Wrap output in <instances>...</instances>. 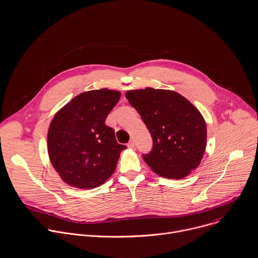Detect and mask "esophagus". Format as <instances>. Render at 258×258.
I'll return each mask as SVG.
<instances>
[{"label":"esophagus","mask_w":258,"mask_h":258,"mask_svg":"<svg viewBox=\"0 0 258 258\" xmlns=\"http://www.w3.org/2000/svg\"><path fill=\"white\" fill-rule=\"evenodd\" d=\"M127 147H128L129 149H134V147H135V146H134V141L131 140V141L129 142V144L127 145Z\"/></svg>","instance_id":"esophagus-1"}]
</instances>
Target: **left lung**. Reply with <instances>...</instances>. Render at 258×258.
<instances>
[{"mask_svg": "<svg viewBox=\"0 0 258 258\" xmlns=\"http://www.w3.org/2000/svg\"><path fill=\"white\" fill-rule=\"evenodd\" d=\"M129 103L147 125L153 149L142 155L155 173L170 179L187 176L202 161L206 122L186 98L171 90L146 88L126 92Z\"/></svg>", "mask_w": 258, "mask_h": 258, "instance_id": "left-lung-1", "label": "left lung"}]
</instances>
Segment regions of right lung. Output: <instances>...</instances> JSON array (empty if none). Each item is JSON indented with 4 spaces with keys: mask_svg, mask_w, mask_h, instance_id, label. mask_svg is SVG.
<instances>
[{
    "mask_svg": "<svg viewBox=\"0 0 258 258\" xmlns=\"http://www.w3.org/2000/svg\"><path fill=\"white\" fill-rule=\"evenodd\" d=\"M120 97L119 91L91 90L56 112L48 130V154L53 168L69 185L94 188L113 173L127 147L118 144L105 120Z\"/></svg>",
    "mask_w": 258,
    "mask_h": 258,
    "instance_id": "obj_1",
    "label": "right lung"
}]
</instances>
